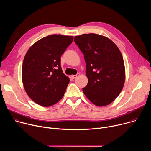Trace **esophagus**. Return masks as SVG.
Instances as JSON below:
<instances>
[{"mask_svg":"<svg viewBox=\"0 0 151 151\" xmlns=\"http://www.w3.org/2000/svg\"><path fill=\"white\" fill-rule=\"evenodd\" d=\"M79 76V73H77L76 75H72V79H75L76 78H77L78 76Z\"/></svg>","mask_w":151,"mask_h":151,"instance_id":"esophagus-1","label":"esophagus"}]
</instances>
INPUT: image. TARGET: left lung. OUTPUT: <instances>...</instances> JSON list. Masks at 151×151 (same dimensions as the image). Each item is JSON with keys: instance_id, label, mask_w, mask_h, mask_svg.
<instances>
[{"instance_id": "1", "label": "left lung", "mask_w": 151, "mask_h": 151, "mask_svg": "<svg viewBox=\"0 0 151 151\" xmlns=\"http://www.w3.org/2000/svg\"><path fill=\"white\" fill-rule=\"evenodd\" d=\"M74 41L86 63L88 82L82 88L84 94L96 106L110 104L119 96L125 82L119 50L109 39L94 33L75 36Z\"/></svg>"}]
</instances>
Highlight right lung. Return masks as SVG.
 <instances>
[{"instance_id": "1", "label": "right lung", "mask_w": 151, "mask_h": 151, "mask_svg": "<svg viewBox=\"0 0 151 151\" xmlns=\"http://www.w3.org/2000/svg\"><path fill=\"white\" fill-rule=\"evenodd\" d=\"M73 40L72 36L50 35L37 41L27 52L23 83L27 95L37 104L51 106L63 97L70 80L63 73L60 57Z\"/></svg>"}]
</instances>
